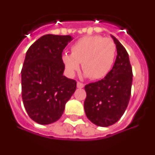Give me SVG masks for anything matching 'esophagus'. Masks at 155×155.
<instances>
[{
    "label": "esophagus",
    "mask_w": 155,
    "mask_h": 155,
    "mask_svg": "<svg viewBox=\"0 0 155 155\" xmlns=\"http://www.w3.org/2000/svg\"><path fill=\"white\" fill-rule=\"evenodd\" d=\"M77 87L78 88H83L84 87V84L81 82H77Z\"/></svg>",
    "instance_id": "esophagus-1"
}]
</instances>
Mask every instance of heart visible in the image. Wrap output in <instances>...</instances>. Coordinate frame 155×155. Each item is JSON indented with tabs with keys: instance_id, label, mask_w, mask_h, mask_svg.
<instances>
[{
	"instance_id": "b5f03b06",
	"label": "heart",
	"mask_w": 155,
	"mask_h": 155,
	"mask_svg": "<svg viewBox=\"0 0 155 155\" xmlns=\"http://www.w3.org/2000/svg\"><path fill=\"white\" fill-rule=\"evenodd\" d=\"M71 54H64L62 62L67 72L73 75L80 69L91 80L102 79L109 73L115 60V42L110 38L87 36L81 38L70 48Z\"/></svg>"
}]
</instances>
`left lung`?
<instances>
[{
  "instance_id": "1",
  "label": "left lung",
  "mask_w": 155,
  "mask_h": 155,
  "mask_svg": "<svg viewBox=\"0 0 155 155\" xmlns=\"http://www.w3.org/2000/svg\"><path fill=\"white\" fill-rule=\"evenodd\" d=\"M117 58L112 69L101 81L85 86L84 102L87 118L99 127L116 123L123 115L128 105L133 82V71L128 54L115 37Z\"/></svg>"
}]
</instances>
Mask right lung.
Here are the masks:
<instances>
[{"label":"right lung","instance_id":"right-lung-1","mask_svg":"<svg viewBox=\"0 0 155 155\" xmlns=\"http://www.w3.org/2000/svg\"><path fill=\"white\" fill-rule=\"evenodd\" d=\"M72 39L70 35L46 34L27 51L21 72V97L30 118L39 124L58 121L76 89V81L63 75V50Z\"/></svg>","mask_w":155,"mask_h":155}]
</instances>
